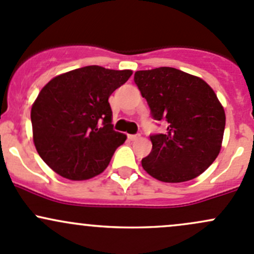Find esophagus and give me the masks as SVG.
Listing matches in <instances>:
<instances>
[{
	"mask_svg": "<svg viewBox=\"0 0 254 254\" xmlns=\"http://www.w3.org/2000/svg\"><path fill=\"white\" fill-rule=\"evenodd\" d=\"M127 138H129L130 141H135V140H137V138H140V135H127Z\"/></svg>",
	"mask_w": 254,
	"mask_h": 254,
	"instance_id": "34e87169",
	"label": "esophagus"
}]
</instances>
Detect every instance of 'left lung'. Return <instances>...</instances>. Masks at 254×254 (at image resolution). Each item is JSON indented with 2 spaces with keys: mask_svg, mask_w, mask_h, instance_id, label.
<instances>
[{
  "mask_svg": "<svg viewBox=\"0 0 254 254\" xmlns=\"http://www.w3.org/2000/svg\"><path fill=\"white\" fill-rule=\"evenodd\" d=\"M154 120L168 123L151 135L152 151L142 168L164 183H184L204 172L220 152L225 112L212 87L170 66L138 70L134 76Z\"/></svg>",
  "mask_w": 254,
  "mask_h": 254,
  "instance_id": "1",
  "label": "left lung"
}]
</instances>
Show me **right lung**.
I'll list each match as a JSON object with an SVG mask.
<instances>
[{
  "label": "right lung",
  "mask_w": 254,
  "mask_h": 254,
  "mask_svg": "<svg viewBox=\"0 0 254 254\" xmlns=\"http://www.w3.org/2000/svg\"><path fill=\"white\" fill-rule=\"evenodd\" d=\"M131 70L89 65L53 78L31 108L34 143L42 161L69 180H86L108 167L127 136L112 125L109 96Z\"/></svg>",
  "instance_id": "add662e5"
}]
</instances>
